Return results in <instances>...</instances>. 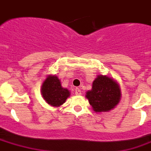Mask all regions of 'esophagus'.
I'll list each match as a JSON object with an SVG mask.
<instances>
[{
  "mask_svg": "<svg viewBox=\"0 0 151 151\" xmlns=\"http://www.w3.org/2000/svg\"><path fill=\"white\" fill-rule=\"evenodd\" d=\"M75 93H76V95H81V94H82V91H81V90H80L79 88H76V90H75Z\"/></svg>",
  "mask_w": 151,
  "mask_h": 151,
  "instance_id": "esophagus-1",
  "label": "esophagus"
}]
</instances>
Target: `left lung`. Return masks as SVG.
Returning <instances> with one entry per match:
<instances>
[{
  "instance_id": "8db88e82",
  "label": "left lung",
  "mask_w": 151,
  "mask_h": 151,
  "mask_svg": "<svg viewBox=\"0 0 151 151\" xmlns=\"http://www.w3.org/2000/svg\"><path fill=\"white\" fill-rule=\"evenodd\" d=\"M121 95L119 85L114 78L98 75L85 97L95 113H102L114 109L120 101Z\"/></svg>"
}]
</instances>
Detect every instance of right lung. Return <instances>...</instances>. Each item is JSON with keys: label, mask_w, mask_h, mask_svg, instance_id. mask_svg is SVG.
<instances>
[{"label": "right lung", "mask_w": 151, "mask_h": 151, "mask_svg": "<svg viewBox=\"0 0 151 151\" xmlns=\"http://www.w3.org/2000/svg\"><path fill=\"white\" fill-rule=\"evenodd\" d=\"M41 93L47 104L54 107H59L70 96V91L62 87L60 80L56 75H48L42 83Z\"/></svg>", "instance_id": "1"}]
</instances>
